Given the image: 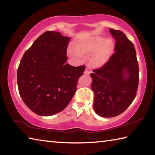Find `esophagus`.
<instances>
[{
	"mask_svg": "<svg viewBox=\"0 0 155 155\" xmlns=\"http://www.w3.org/2000/svg\"><path fill=\"white\" fill-rule=\"evenodd\" d=\"M91 71H90L88 68H86V70L84 71V73L85 74H89L91 73Z\"/></svg>",
	"mask_w": 155,
	"mask_h": 155,
	"instance_id": "esophagus-1",
	"label": "esophagus"
}]
</instances>
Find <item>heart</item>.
<instances>
[{
  "label": "heart",
  "mask_w": 155,
  "mask_h": 155,
  "mask_svg": "<svg viewBox=\"0 0 155 155\" xmlns=\"http://www.w3.org/2000/svg\"><path fill=\"white\" fill-rule=\"evenodd\" d=\"M77 50L70 49L69 52L72 55L80 57L81 53L85 54L93 53L96 50L95 53L91 58V62L94 67H101L109 59L114 49V44L111 39H106L101 37H95L86 44L77 46Z\"/></svg>",
  "instance_id": "obj_1"
}]
</instances>
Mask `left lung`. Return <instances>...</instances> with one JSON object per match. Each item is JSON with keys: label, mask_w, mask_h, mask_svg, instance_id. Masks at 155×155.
I'll return each instance as SVG.
<instances>
[{"label": "left lung", "mask_w": 155, "mask_h": 155, "mask_svg": "<svg viewBox=\"0 0 155 155\" xmlns=\"http://www.w3.org/2000/svg\"><path fill=\"white\" fill-rule=\"evenodd\" d=\"M116 40L115 52L103 67L94 69L92 89L94 109L103 117L123 113L136 97L139 81V63L134 45L123 32L110 28Z\"/></svg>", "instance_id": "left-lung-1"}]
</instances>
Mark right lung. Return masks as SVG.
Listing matches in <instances>:
<instances>
[{
    "instance_id": "right-lung-1",
    "label": "right lung",
    "mask_w": 155,
    "mask_h": 155,
    "mask_svg": "<svg viewBox=\"0 0 155 155\" xmlns=\"http://www.w3.org/2000/svg\"><path fill=\"white\" fill-rule=\"evenodd\" d=\"M69 41L58 32H45L26 51L19 64L20 95L25 104L41 116H51L68 106L86 68L66 62Z\"/></svg>"
}]
</instances>
